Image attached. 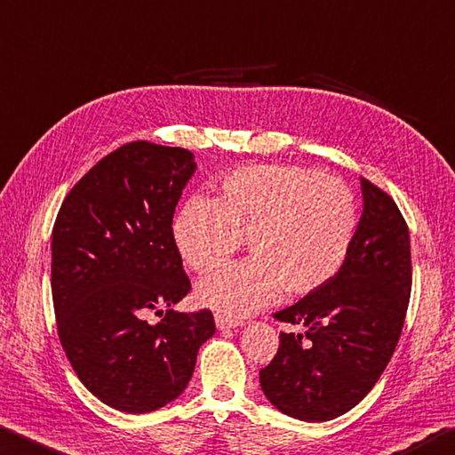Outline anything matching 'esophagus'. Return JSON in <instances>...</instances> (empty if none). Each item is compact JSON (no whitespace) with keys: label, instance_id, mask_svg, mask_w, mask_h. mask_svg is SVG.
Segmentation results:
<instances>
[{"label":"esophagus","instance_id":"esophagus-1","mask_svg":"<svg viewBox=\"0 0 455 455\" xmlns=\"http://www.w3.org/2000/svg\"><path fill=\"white\" fill-rule=\"evenodd\" d=\"M215 325H218L220 330H232V328H237V325H243V322L223 314H215Z\"/></svg>","mask_w":455,"mask_h":455}]
</instances>
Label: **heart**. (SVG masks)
Listing matches in <instances>:
<instances>
[{
	"label": "heart",
	"instance_id": "heart-1",
	"mask_svg": "<svg viewBox=\"0 0 455 455\" xmlns=\"http://www.w3.org/2000/svg\"><path fill=\"white\" fill-rule=\"evenodd\" d=\"M354 191L299 165H250L220 181L215 196L189 197L172 234L194 272H212L248 240L253 256L197 283L196 296L221 314L245 315L285 290L309 296L336 277L357 234Z\"/></svg>",
	"mask_w": 455,
	"mask_h": 455
}]
</instances>
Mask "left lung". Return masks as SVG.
I'll return each instance as SVG.
<instances>
[{"instance_id": "1", "label": "left lung", "mask_w": 455, "mask_h": 455, "mask_svg": "<svg viewBox=\"0 0 455 455\" xmlns=\"http://www.w3.org/2000/svg\"><path fill=\"white\" fill-rule=\"evenodd\" d=\"M362 196L363 213L341 272L274 314L306 331L280 333L259 384L277 410L301 421L338 418L370 394L392 360L408 312V223L394 199L365 178Z\"/></svg>"}]
</instances>
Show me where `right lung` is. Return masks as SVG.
Segmentation results:
<instances>
[{
    "mask_svg": "<svg viewBox=\"0 0 455 455\" xmlns=\"http://www.w3.org/2000/svg\"><path fill=\"white\" fill-rule=\"evenodd\" d=\"M196 172L183 148L132 141L100 159L63 199L52 234L58 336L82 384L106 405L148 413L189 384L210 309L146 317L191 290L172 221Z\"/></svg>",
    "mask_w": 455,
    "mask_h": 455,
    "instance_id": "right-lung-1",
    "label": "right lung"
}]
</instances>
